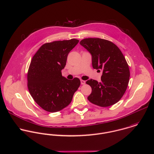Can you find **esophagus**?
I'll list each match as a JSON object with an SVG mask.
<instances>
[{"label": "esophagus", "mask_w": 154, "mask_h": 154, "mask_svg": "<svg viewBox=\"0 0 154 154\" xmlns=\"http://www.w3.org/2000/svg\"><path fill=\"white\" fill-rule=\"evenodd\" d=\"M81 83L82 85H84L85 84V81L84 80H81Z\"/></svg>", "instance_id": "obj_1"}]
</instances>
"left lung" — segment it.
Instances as JSON below:
<instances>
[{"instance_id":"left-lung-1","label":"left lung","mask_w":154,"mask_h":154,"mask_svg":"<svg viewBox=\"0 0 154 154\" xmlns=\"http://www.w3.org/2000/svg\"><path fill=\"white\" fill-rule=\"evenodd\" d=\"M80 44L91 54L93 69L102 72L100 82L93 79L86 82L92 89L88 100L102 107L115 104L125 94L130 76L122 52L115 44L105 39L85 38Z\"/></svg>"}]
</instances>
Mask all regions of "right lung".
Returning a JSON list of instances; mask_svg holds the SVG:
<instances>
[{
	"instance_id": "right-lung-1",
	"label": "right lung",
	"mask_w": 154,
	"mask_h": 154,
	"mask_svg": "<svg viewBox=\"0 0 154 154\" xmlns=\"http://www.w3.org/2000/svg\"><path fill=\"white\" fill-rule=\"evenodd\" d=\"M79 40L55 41L43 45L31 61L28 88L35 102L44 110L54 112L68 106L81 84L79 78L62 76L67 55Z\"/></svg>"
}]
</instances>
